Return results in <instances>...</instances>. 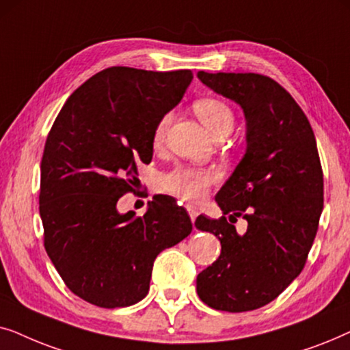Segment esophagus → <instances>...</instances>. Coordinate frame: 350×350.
Returning a JSON list of instances; mask_svg holds the SVG:
<instances>
[{
  "label": "esophagus",
  "instance_id": "1",
  "mask_svg": "<svg viewBox=\"0 0 350 350\" xmlns=\"http://www.w3.org/2000/svg\"><path fill=\"white\" fill-rule=\"evenodd\" d=\"M188 213H189V218H191V221H196V218H198V215H199V212H198V208L196 207H191V205H188Z\"/></svg>",
  "mask_w": 350,
  "mask_h": 350
}]
</instances>
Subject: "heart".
Segmentation results:
<instances>
[{
    "instance_id": "1",
    "label": "heart",
    "mask_w": 350,
    "mask_h": 350,
    "mask_svg": "<svg viewBox=\"0 0 350 350\" xmlns=\"http://www.w3.org/2000/svg\"><path fill=\"white\" fill-rule=\"evenodd\" d=\"M193 108L196 116L202 121L204 126L208 129L215 138L226 137L232 131L236 116H234L231 107L224 103L223 100L213 97L199 98L194 102ZM169 124L170 114H165L157 121L154 132H152V143L154 145H161L164 142ZM215 180H217V175L208 169L178 165L162 176L161 183L162 188L170 191L172 194L180 196V198L189 200V202H198V200L205 198L210 185Z\"/></svg>"
}]
</instances>
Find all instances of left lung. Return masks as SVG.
Masks as SVG:
<instances>
[{
	"mask_svg": "<svg viewBox=\"0 0 350 350\" xmlns=\"http://www.w3.org/2000/svg\"><path fill=\"white\" fill-rule=\"evenodd\" d=\"M198 78L241 105L247 150L218 191L223 217L199 215L196 228L221 242L218 260L198 275V295L217 310L245 312L275 299L301 274L323 210V172L314 131L295 98L256 73ZM247 219L243 234L227 221Z\"/></svg>",
	"mask_w": 350,
	"mask_h": 350,
	"instance_id": "8db88e82",
	"label": "left lung"
}]
</instances>
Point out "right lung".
<instances>
[{"instance_id": "1", "label": "right lung", "mask_w": 350, "mask_h": 350, "mask_svg": "<svg viewBox=\"0 0 350 350\" xmlns=\"http://www.w3.org/2000/svg\"><path fill=\"white\" fill-rule=\"evenodd\" d=\"M191 81V70L111 66L70 95L47 135L44 247L65 285L90 304L114 309L142 301L156 256L193 231L189 215L170 199L151 200L143 217L116 208L133 189L138 162H151L157 121Z\"/></svg>"}]
</instances>
